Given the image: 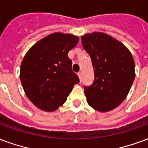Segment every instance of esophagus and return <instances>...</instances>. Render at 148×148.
<instances>
[{"mask_svg": "<svg viewBox=\"0 0 148 148\" xmlns=\"http://www.w3.org/2000/svg\"><path fill=\"white\" fill-rule=\"evenodd\" d=\"M77 75H78L80 80H82V72H78V73H77Z\"/></svg>", "mask_w": 148, "mask_h": 148, "instance_id": "1", "label": "esophagus"}]
</instances>
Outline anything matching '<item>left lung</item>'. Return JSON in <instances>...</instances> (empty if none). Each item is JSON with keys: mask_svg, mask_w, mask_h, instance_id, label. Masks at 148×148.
<instances>
[{"mask_svg": "<svg viewBox=\"0 0 148 148\" xmlns=\"http://www.w3.org/2000/svg\"><path fill=\"white\" fill-rule=\"evenodd\" d=\"M82 43L94 70L92 84L84 86L88 105L101 112L113 110L125 99L135 78L132 54L119 40L103 33L84 35Z\"/></svg>", "mask_w": 148, "mask_h": 148, "instance_id": "1", "label": "left lung"}]
</instances>
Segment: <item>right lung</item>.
Masks as SVG:
<instances>
[{
    "label": "right lung",
    "mask_w": 148,
    "mask_h": 148,
    "mask_svg": "<svg viewBox=\"0 0 148 148\" xmlns=\"http://www.w3.org/2000/svg\"><path fill=\"white\" fill-rule=\"evenodd\" d=\"M78 40L72 34L55 33L37 42L25 56L20 68L21 83L27 97L40 110H56L79 83L68 57Z\"/></svg>",
    "instance_id": "add662e5"
}]
</instances>
